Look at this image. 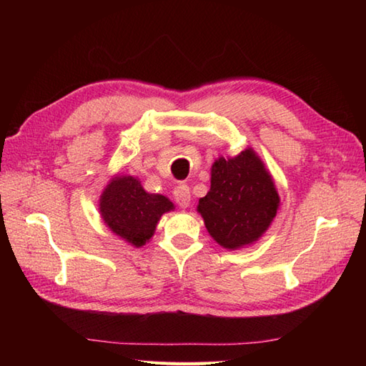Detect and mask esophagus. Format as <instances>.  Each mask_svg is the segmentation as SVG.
Returning <instances> with one entry per match:
<instances>
[{"label":"esophagus","instance_id":"34e87169","mask_svg":"<svg viewBox=\"0 0 366 366\" xmlns=\"http://www.w3.org/2000/svg\"><path fill=\"white\" fill-rule=\"evenodd\" d=\"M174 199H176V203L184 209L190 206L192 195H190V187L187 184H179L177 185V187L174 189Z\"/></svg>","mask_w":366,"mask_h":366}]
</instances>
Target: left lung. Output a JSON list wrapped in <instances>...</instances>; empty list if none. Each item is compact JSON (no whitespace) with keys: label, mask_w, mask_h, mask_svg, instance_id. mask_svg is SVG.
Masks as SVG:
<instances>
[{"label":"left lung","mask_w":366,"mask_h":366,"mask_svg":"<svg viewBox=\"0 0 366 366\" xmlns=\"http://www.w3.org/2000/svg\"><path fill=\"white\" fill-rule=\"evenodd\" d=\"M280 195L274 177L252 147L219 157L211 168V189L197 211L220 247L239 250L254 244L274 222Z\"/></svg>","instance_id":"1"}]
</instances>
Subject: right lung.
<instances>
[{"label": "right lung", "mask_w": 366, "mask_h": 366, "mask_svg": "<svg viewBox=\"0 0 366 366\" xmlns=\"http://www.w3.org/2000/svg\"><path fill=\"white\" fill-rule=\"evenodd\" d=\"M174 204L160 195L147 193L139 179L116 174L99 199V212L107 228L132 247H143L154 236L162 215Z\"/></svg>", "instance_id": "1"}]
</instances>
